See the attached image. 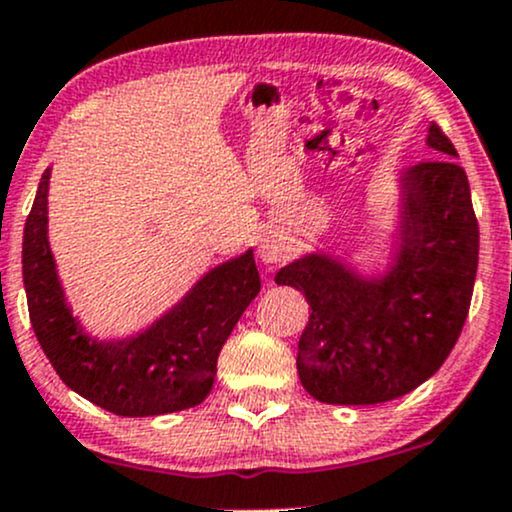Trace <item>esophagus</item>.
I'll return each instance as SVG.
<instances>
[{
  "mask_svg": "<svg viewBox=\"0 0 512 512\" xmlns=\"http://www.w3.org/2000/svg\"><path fill=\"white\" fill-rule=\"evenodd\" d=\"M257 255L264 264L281 262L286 255V243L279 236H264L260 240V248H257Z\"/></svg>",
  "mask_w": 512,
  "mask_h": 512,
  "instance_id": "obj_1",
  "label": "esophagus"
}]
</instances>
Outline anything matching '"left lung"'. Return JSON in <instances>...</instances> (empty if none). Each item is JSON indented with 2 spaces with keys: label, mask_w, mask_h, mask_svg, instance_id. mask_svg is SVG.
Here are the masks:
<instances>
[{
  "label": "left lung",
  "mask_w": 512,
  "mask_h": 512,
  "mask_svg": "<svg viewBox=\"0 0 512 512\" xmlns=\"http://www.w3.org/2000/svg\"><path fill=\"white\" fill-rule=\"evenodd\" d=\"M426 146L443 156L397 173L385 264L366 272L330 250H310L274 276L308 298L296 368L317 402L366 407L407 395L460 337L479 226L455 146L436 125H428Z\"/></svg>",
  "instance_id": "left-lung-1"
}]
</instances>
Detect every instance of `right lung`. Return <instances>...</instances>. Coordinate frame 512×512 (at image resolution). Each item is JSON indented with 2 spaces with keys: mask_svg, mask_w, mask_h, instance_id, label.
<instances>
[{
  "mask_svg": "<svg viewBox=\"0 0 512 512\" xmlns=\"http://www.w3.org/2000/svg\"><path fill=\"white\" fill-rule=\"evenodd\" d=\"M52 168L43 173L23 228V289L31 325L62 383L117 416H161L202 404L216 358L260 293L252 248L216 264L178 303L125 337L101 339L74 315L48 233Z\"/></svg>",
  "mask_w": 512,
  "mask_h": 512,
  "instance_id": "right-lung-1",
  "label": "right lung"
}]
</instances>
